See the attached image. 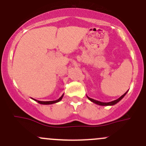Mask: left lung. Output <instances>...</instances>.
<instances>
[{"instance_id":"left-lung-1","label":"left lung","mask_w":146,"mask_h":146,"mask_svg":"<svg viewBox=\"0 0 146 146\" xmlns=\"http://www.w3.org/2000/svg\"><path fill=\"white\" fill-rule=\"evenodd\" d=\"M127 93V91H126L125 93L123 95L121 96V97L119 98L116 99V100H113V101L111 102H100V101H98V100H94V99L93 98H89V96H86V97H87V98L89 99L90 101H91L92 102H94V103L96 104V105H100V106H112V105H116V103H118V102L120 101V100H121V99L123 98V97L125 96L126 95V94Z\"/></svg>"}]
</instances>
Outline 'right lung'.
Returning <instances> with one entry per match:
<instances>
[{
  "mask_svg": "<svg viewBox=\"0 0 146 146\" xmlns=\"http://www.w3.org/2000/svg\"><path fill=\"white\" fill-rule=\"evenodd\" d=\"M63 96H64V94H63V95L62 96H61V97L60 98H59V99H57V100H53V101H40V100H35V99L33 98H31L33 99V100H35V101H36V102H37L38 103H39V104H41V105H51V104L57 103V102H60V100H62V98H63Z\"/></svg>",
  "mask_w": 146,
  "mask_h": 146,
  "instance_id": "1",
  "label": "right lung"
}]
</instances>
